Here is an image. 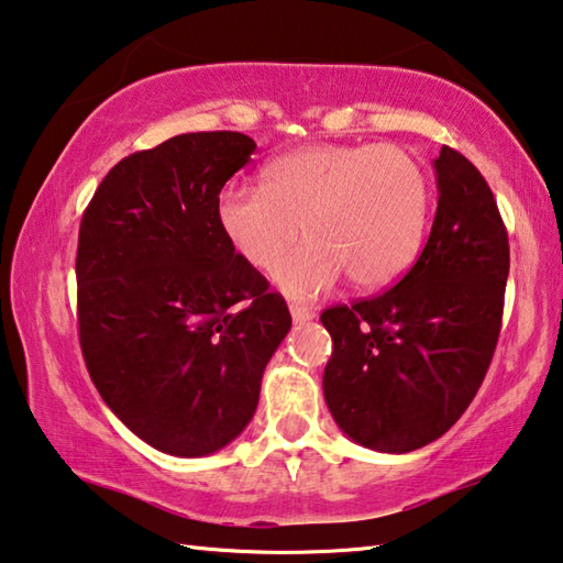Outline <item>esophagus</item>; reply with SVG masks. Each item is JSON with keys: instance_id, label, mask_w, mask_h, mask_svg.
I'll return each instance as SVG.
<instances>
[{"instance_id": "1", "label": "esophagus", "mask_w": 563, "mask_h": 563, "mask_svg": "<svg viewBox=\"0 0 563 563\" xmlns=\"http://www.w3.org/2000/svg\"><path fill=\"white\" fill-rule=\"evenodd\" d=\"M289 311H291V319L297 323H307V321L317 317V313H313L309 307H301V303H291Z\"/></svg>"}]
</instances>
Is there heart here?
I'll return each instance as SVG.
<instances>
[{
  "label": "heart",
  "mask_w": 563,
  "mask_h": 563,
  "mask_svg": "<svg viewBox=\"0 0 563 563\" xmlns=\"http://www.w3.org/2000/svg\"><path fill=\"white\" fill-rule=\"evenodd\" d=\"M214 214L234 254L262 272L302 227L310 240L274 269L291 297H317L343 274L356 289H380L410 269L426 240L430 177L400 145H309L266 165L262 190L227 185Z\"/></svg>",
  "instance_id": "obj_1"
}]
</instances>
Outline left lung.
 Here are the masks:
<instances>
[{"instance_id": "obj_1", "label": "left lung", "mask_w": 563, "mask_h": 563, "mask_svg": "<svg viewBox=\"0 0 563 563\" xmlns=\"http://www.w3.org/2000/svg\"><path fill=\"white\" fill-rule=\"evenodd\" d=\"M438 212L396 287L321 313L333 341L323 398L363 448L410 452L455 426L495 356L509 276L497 200L465 155L435 157Z\"/></svg>"}]
</instances>
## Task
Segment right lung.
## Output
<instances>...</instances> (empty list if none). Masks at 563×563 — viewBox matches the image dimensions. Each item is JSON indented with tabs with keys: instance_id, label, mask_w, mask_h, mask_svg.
I'll list each match as a JSON object with an SVG mask.
<instances>
[{
	"instance_id": "add662e5",
	"label": "right lung",
	"mask_w": 563,
	"mask_h": 563,
	"mask_svg": "<svg viewBox=\"0 0 563 563\" xmlns=\"http://www.w3.org/2000/svg\"><path fill=\"white\" fill-rule=\"evenodd\" d=\"M254 147L234 131L175 135L113 165L81 217L88 376L128 430L175 457L210 455L240 435L291 329L287 301L234 254L214 214Z\"/></svg>"
}]
</instances>
